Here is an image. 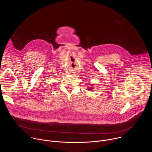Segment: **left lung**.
I'll return each mask as SVG.
<instances>
[{"label": "left lung", "instance_id": "left-lung-1", "mask_svg": "<svg viewBox=\"0 0 152 152\" xmlns=\"http://www.w3.org/2000/svg\"><path fill=\"white\" fill-rule=\"evenodd\" d=\"M89 85H91V84H90V83H89ZM87 88H88V90H90V91H92V90H93V86H88V87Z\"/></svg>", "mask_w": 152, "mask_h": 152}]
</instances>
